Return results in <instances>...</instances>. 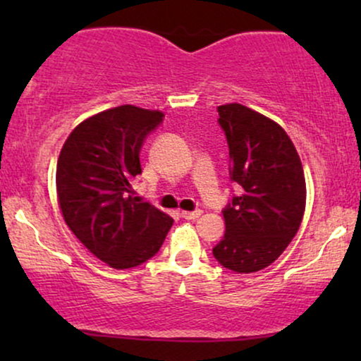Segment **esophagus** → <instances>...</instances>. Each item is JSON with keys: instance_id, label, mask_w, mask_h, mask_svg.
Masks as SVG:
<instances>
[{"instance_id": "34e87169", "label": "esophagus", "mask_w": 361, "mask_h": 361, "mask_svg": "<svg viewBox=\"0 0 361 361\" xmlns=\"http://www.w3.org/2000/svg\"><path fill=\"white\" fill-rule=\"evenodd\" d=\"M200 215V210H195V212H185V210H181V217L186 219V221H195V219H198Z\"/></svg>"}]
</instances>
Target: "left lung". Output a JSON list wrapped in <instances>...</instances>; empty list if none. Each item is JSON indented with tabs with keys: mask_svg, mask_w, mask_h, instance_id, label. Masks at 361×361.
Here are the masks:
<instances>
[{
	"mask_svg": "<svg viewBox=\"0 0 361 361\" xmlns=\"http://www.w3.org/2000/svg\"><path fill=\"white\" fill-rule=\"evenodd\" d=\"M229 144L231 178L241 197L224 210L226 234L214 256L227 270L255 273L287 250L305 212V176L299 152L275 120L241 103L219 106Z\"/></svg>",
	"mask_w": 361,
	"mask_h": 361,
	"instance_id": "left-lung-1",
	"label": "left lung"
}]
</instances>
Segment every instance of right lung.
<instances>
[{"label": "right lung", "mask_w": 361, "mask_h": 361, "mask_svg": "<svg viewBox=\"0 0 361 361\" xmlns=\"http://www.w3.org/2000/svg\"><path fill=\"white\" fill-rule=\"evenodd\" d=\"M159 110L120 105L82 120L66 139L56 169L59 209L69 229L110 268L126 270L159 251L173 219L134 197L144 139Z\"/></svg>", "instance_id": "add662e5"}]
</instances>
